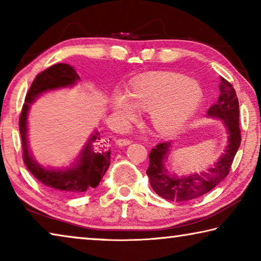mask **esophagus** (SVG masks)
I'll list each match as a JSON object with an SVG mask.
<instances>
[{
    "instance_id": "34e87169",
    "label": "esophagus",
    "mask_w": 261,
    "mask_h": 261,
    "mask_svg": "<svg viewBox=\"0 0 261 261\" xmlns=\"http://www.w3.org/2000/svg\"><path fill=\"white\" fill-rule=\"evenodd\" d=\"M131 143H132V140L127 139V138L116 139V145H118V146H126V145H130Z\"/></svg>"
}]
</instances>
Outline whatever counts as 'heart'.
<instances>
[{"label": "heart", "mask_w": 261, "mask_h": 261, "mask_svg": "<svg viewBox=\"0 0 261 261\" xmlns=\"http://www.w3.org/2000/svg\"><path fill=\"white\" fill-rule=\"evenodd\" d=\"M202 100V88L193 79L173 72H161L132 84L130 95L117 92L113 109L125 120H131L137 108L151 110L154 127L171 134L187 124Z\"/></svg>", "instance_id": "1"}]
</instances>
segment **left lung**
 Listing matches in <instances>:
<instances>
[{
    "label": "left lung",
    "instance_id": "8db88e82",
    "mask_svg": "<svg viewBox=\"0 0 261 261\" xmlns=\"http://www.w3.org/2000/svg\"><path fill=\"white\" fill-rule=\"evenodd\" d=\"M218 102L207 110V116L223 121L228 130V145L220 160L208 170L192 174L187 177L170 176L165 168V161L170 153V141L158 144L148 154L149 166L146 174L152 189L163 199L188 201L204 196L227 177L237 149L241 145L240 105L236 92L230 83L220 78Z\"/></svg>",
    "mask_w": 261,
    "mask_h": 261
}]
</instances>
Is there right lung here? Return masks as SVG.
<instances>
[{"label":"right lung","mask_w":261,"mask_h":261,"mask_svg":"<svg viewBox=\"0 0 261 261\" xmlns=\"http://www.w3.org/2000/svg\"><path fill=\"white\" fill-rule=\"evenodd\" d=\"M79 79L71 65L65 63L54 64L40 72L34 78L26 94L19 117L23 160L30 173L46 187L65 193H79L98 187L110 165L108 141L101 138L99 131H95L73 166L65 169H48L35 162L31 155L28 141V114L30 105L39 95L56 88L72 86Z\"/></svg>","instance_id":"obj_1"}]
</instances>
